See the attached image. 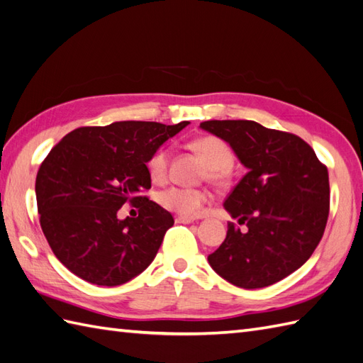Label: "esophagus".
<instances>
[{
	"instance_id": "1",
	"label": "esophagus",
	"mask_w": 363,
	"mask_h": 363,
	"mask_svg": "<svg viewBox=\"0 0 363 363\" xmlns=\"http://www.w3.org/2000/svg\"><path fill=\"white\" fill-rule=\"evenodd\" d=\"M194 222L192 217H184V216H177L175 217V223H182V225H189Z\"/></svg>"
}]
</instances>
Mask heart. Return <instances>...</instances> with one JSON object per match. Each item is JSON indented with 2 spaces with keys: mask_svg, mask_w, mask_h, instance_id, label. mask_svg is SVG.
Returning a JSON list of instances; mask_svg holds the SVG:
<instances>
[{
  "mask_svg": "<svg viewBox=\"0 0 363 363\" xmlns=\"http://www.w3.org/2000/svg\"><path fill=\"white\" fill-rule=\"evenodd\" d=\"M191 146L208 163V167L203 171V179H208L217 186H225L231 177V166L234 163L231 146L223 138L216 135L200 137L194 140ZM169 147H158L146 163L151 179L157 183H164L169 175ZM157 200L164 209L175 212V214L196 217L208 203V192L196 188L171 186L158 194Z\"/></svg>",
  "mask_w": 363,
  "mask_h": 363,
  "instance_id": "heart-1",
  "label": "heart"
}]
</instances>
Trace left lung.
<instances>
[{
    "mask_svg": "<svg viewBox=\"0 0 363 363\" xmlns=\"http://www.w3.org/2000/svg\"><path fill=\"white\" fill-rule=\"evenodd\" d=\"M200 128L228 141L250 172L225 200L238 225L208 255L229 284L269 286L298 269L322 240L330 214L328 167L305 140L250 120H209Z\"/></svg>",
    "mask_w": 363,
    "mask_h": 363,
    "instance_id": "obj_1",
    "label": "left lung"
}]
</instances>
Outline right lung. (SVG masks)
I'll return each mask as SVG.
<instances>
[{"instance_id": "1", "label": "right lung", "mask_w": 363, "mask_h": 363, "mask_svg": "<svg viewBox=\"0 0 363 363\" xmlns=\"http://www.w3.org/2000/svg\"><path fill=\"white\" fill-rule=\"evenodd\" d=\"M189 121H115L78 128L52 147L35 182L40 225L55 257L100 286L123 285L143 272L174 225L151 189L147 160ZM126 202L139 217L120 220Z\"/></svg>"}]
</instances>
